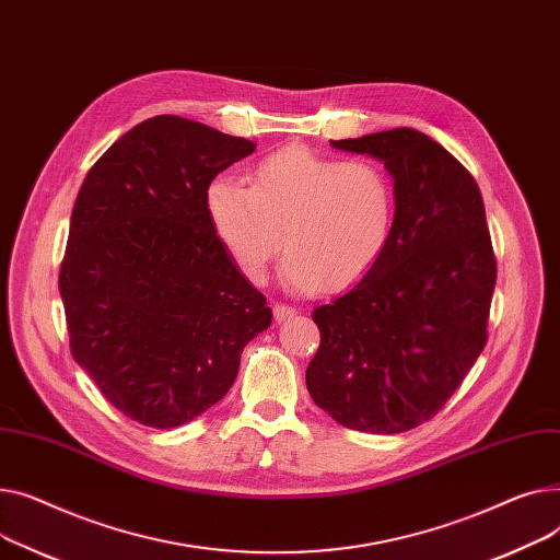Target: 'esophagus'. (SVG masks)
Segmentation results:
<instances>
[{"label": "esophagus", "instance_id": "34e87169", "mask_svg": "<svg viewBox=\"0 0 560 560\" xmlns=\"http://www.w3.org/2000/svg\"><path fill=\"white\" fill-rule=\"evenodd\" d=\"M295 316V310L293 307H289V305H273V318H276V323H287L289 318H293Z\"/></svg>", "mask_w": 560, "mask_h": 560}]
</instances>
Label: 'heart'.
<instances>
[{
    "label": "heart",
    "instance_id": "1",
    "mask_svg": "<svg viewBox=\"0 0 560 560\" xmlns=\"http://www.w3.org/2000/svg\"><path fill=\"white\" fill-rule=\"evenodd\" d=\"M206 212L250 282L267 278L284 235L282 282L295 293H314L323 284L346 289L377 265L390 240L396 199L375 162H341L289 144L257 160L248 185L212 180Z\"/></svg>",
    "mask_w": 560,
    "mask_h": 560
}]
</instances>
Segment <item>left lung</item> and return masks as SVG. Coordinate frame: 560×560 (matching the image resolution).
I'll return each instance as SVG.
<instances>
[{"mask_svg":"<svg viewBox=\"0 0 560 560\" xmlns=\"http://www.w3.org/2000/svg\"><path fill=\"white\" fill-rule=\"evenodd\" d=\"M330 144L384 162L396 217L377 265L312 314L307 390L348 430L400 434L443 409L486 346L498 265L481 191L413 128Z\"/></svg>","mask_w":560,"mask_h":560,"instance_id":"8db88e82","label":"left lung"}]
</instances>
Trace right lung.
Wrapping results in <instances>:
<instances>
[{
    "instance_id": "1",
    "label": "right lung",
    "mask_w": 560,
    "mask_h": 560,
    "mask_svg": "<svg viewBox=\"0 0 560 560\" xmlns=\"http://www.w3.org/2000/svg\"><path fill=\"white\" fill-rule=\"evenodd\" d=\"M255 142L158 115L88 172L60 265L77 364L130 420L170 430L217 405L271 307L206 212L214 176Z\"/></svg>"
}]
</instances>
